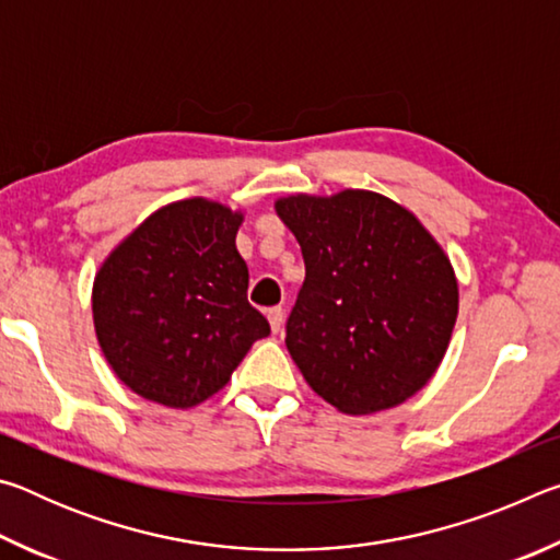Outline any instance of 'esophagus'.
Masks as SVG:
<instances>
[{
  "mask_svg": "<svg viewBox=\"0 0 560 560\" xmlns=\"http://www.w3.org/2000/svg\"><path fill=\"white\" fill-rule=\"evenodd\" d=\"M267 318H269L273 334H279L281 326H283V308H281V306L269 308V311H267Z\"/></svg>",
  "mask_w": 560,
  "mask_h": 560,
  "instance_id": "esophagus-1",
  "label": "esophagus"
}]
</instances>
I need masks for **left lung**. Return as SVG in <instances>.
Here are the masks:
<instances>
[{"label": "left lung", "mask_w": 560, "mask_h": 560, "mask_svg": "<svg viewBox=\"0 0 560 560\" xmlns=\"http://www.w3.org/2000/svg\"><path fill=\"white\" fill-rule=\"evenodd\" d=\"M273 207L306 264L287 348L314 393L346 415H371L422 390L459 311L438 240L371 189L289 195Z\"/></svg>", "instance_id": "8db88e82"}]
</instances>
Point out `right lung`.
<instances>
[{"instance_id":"add662e5","label":"right lung","mask_w":560,"mask_h":560,"mask_svg":"<svg viewBox=\"0 0 560 560\" xmlns=\"http://www.w3.org/2000/svg\"><path fill=\"white\" fill-rule=\"evenodd\" d=\"M242 220L205 197L165 205L101 264L93 326L136 395L179 410L200 405L269 336V320L246 301L249 269L234 244Z\"/></svg>"}]
</instances>
